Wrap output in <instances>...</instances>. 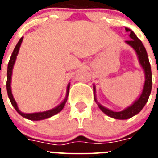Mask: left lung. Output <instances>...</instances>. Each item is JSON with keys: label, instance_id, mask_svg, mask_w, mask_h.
Segmentation results:
<instances>
[{"label": "left lung", "instance_id": "1", "mask_svg": "<svg viewBox=\"0 0 158 158\" xmlns=\"http://www.w3.org/2000/svg\"><path fill=\"white\" fill-rule=\"evenodd\" d=\"M125 31L130 33V37L131 38L130 40L125 41V43L135 49L138 56V58H139V60L140 64H141V66L143 67V69L144 70L145 82L142 94L139 96V98L132 105L130 106L129 107L125 108V110H121V111H113V110H110L107 108L104 107L101 104H99L98 102L96 97H95L96 89H95V86H94V99L98 103V107L101 109L102 112L105 113L106 115H107L110 117L114 118V119H117V120H126V119L131 118L134 115H137L138 113L142 110L145 104L147 103L148 100L149 95L151 94V90H152V84L151 65H150L147 52H146L144 46L143 45L142 42L137 38V36L135 35V33L132 30H130V28H125Z\"/></svg>", "mask_w": 158, "mask_h": 158}]
</instances>
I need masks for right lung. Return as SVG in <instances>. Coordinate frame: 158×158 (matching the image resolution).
I'll use <instances>...</instances> for the list:
<instances>
[{
    "instance_id": "right-lung-1",
    "label": "right lung",
    "mask_w": 158,
    "mask_h": 158,
    "mask_svg": "<svg viewBox=\"0 0 158 158\" xmlns=\"http://www.w3.org/2000/svg\"><path fill=\"white\" fill-rule=\"evenodd\" d=\"M22 41H23V37L19 39V41L18 42V43L16 44L15 48L14 49L13 53L11 55L10 59V61L8 63V67H7V81H6V89H7V94H8V97L10 98V101L11 104L13 106L15 109L16 110V111L20 115H22L23 117L26 118V119H28L30 120H44V119H47V118L52 117L53 115H55L57 113H59L60 110L63 109V107L64 106V104L67 101V98H68V94H69V83L67 86V91H66V97L61 103L58 105L57 106H56L55 108L52 109V110H47V111H43V112H36V113H23L21 112L20 110H19L18 106L16 103L15 100L14 99V97L12 95V92H11V87H10V83H11V75H12V70H13L14 64H15V62L16 57H17V55L19 53V48H20L21 43H22Z\"/></svg>"
}]
</instances>
